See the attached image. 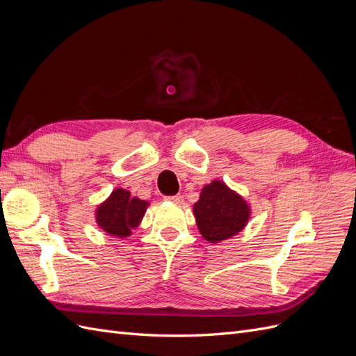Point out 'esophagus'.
<instances>
[{
	"label": "esophagus",
	"mask_w": 356,
	"mask_h": 356,
	"mask_svg": "<svg viewBox=\"0 0 356 356\" xmlns=\"http://www.w3.org/2000/svg\"><path fill=\"white\" fill-rule=\"evenodd\" d=\"M165 200H168V202H174V203H182V196L181 195H175V196H165Z\"/></svg>",
	"instance_id": "esophagus-1"
}]
</instances>
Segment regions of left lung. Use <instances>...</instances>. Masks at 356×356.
Returning a JSON list of instances; mask_svg holds the SVG:
<instances>
[{
  "label": "left lung",
  "mask_w": 356,
  "mask_h": 356,
  "mask_svg": "<svg viewBox=\"0 0 356 356\" xmlns=\"http://www.w3.org/2000/svg\"><path fill=\"white\" fill-rule=\"evenodd\" d=\"M193 209L202 236L211 243L238 234L245 227L250 215L243 199L221 181L204 186Z\"/></svg>",
  "instance_id": "1"
}]
</instances>
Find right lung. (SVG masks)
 I'll use <instances>...</instances> for the list:
<instances>
[{
  "label": "right lung",
  "mask_w": 356,
  "mask_h": 356,
  "mask_svg": "<svg viewBox=\"0 0 356 356\" xmlns=\"http://www.w3.org/2000/svg\"><path fill=\"white\" fill-rule=\"evenodd\" d=\"M147 204L141 199L131 197L129 191L117 188L110 199L98 208L96 220L104 232L118 238H126L144 217Z\"/></svg>",
  "instance_id": "add662e5"
}]
</instances>
